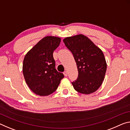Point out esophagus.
<instances>
[{
  "mask_svg": "<svg viewBox=\"0 0 130 130\" xmlns=\"http://www.w3.org/2000/svg\"><path fill=\"white\" fill-rule=\"evenodd\" d=\"M63 75H64L65 76H68V72H67V71H65L64 72H63Z\"/></svg>",
  "mask_w": 130,
  "mask_h": 130,
  "instance_id": "esophagus-1",
  "label": "esophagus"
}]
</instances>
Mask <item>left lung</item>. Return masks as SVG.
<instances>
[{
    "instance_id": "1",
    "label": "left lung",
    "mask_w": 130,
    "mask_h": 130,
    "mask_svg": "<svg viewBox=\"0 0 130 130\" xmlns=\"http://www.w3.org/2000/svg\"><path fill=\"white\" fill-rule=\"evenodd\" d=\"M71 51L78 70V77L72 84L76 91L90 94L102 84L107 64L102 51L83 35L67 37L63 40Z\"/></svg>"
}]
</instances>
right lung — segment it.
Here are the masks:
<instances>
[{
  "label": "right lung",
  "mask_w": 130,
  "mask_h": 130,
  "mask_svg": "<svg viewBox=\"0 0 130 130\" xmlns=\"http://www.w3.org/2000/svg\"><path fill=\"white\" fill-rule=\"evenodd\" d=\"M61 39L47 36L43 38L26 53L22 72L28 87L35 94L47 96L53 93L64 77L55 68L53 52Z\"/></svg>",
  "instance_id": "1"
}]
</instances>
